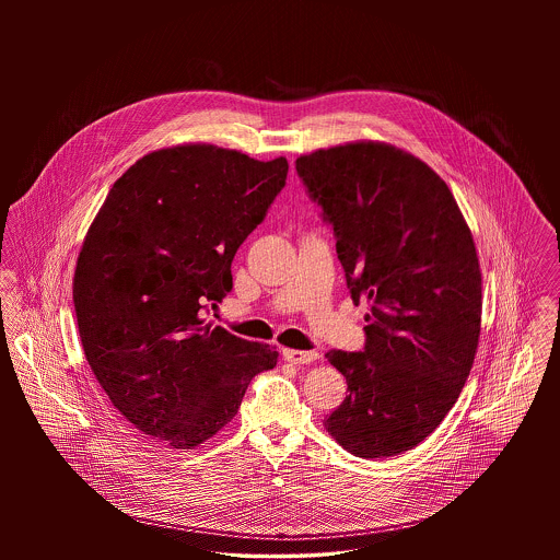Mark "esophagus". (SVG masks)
<instances>
[{"label":"esophagus","mask_w":560,"mask_h":560,"mask_svg":"<svg viewBox=\"0 0 560 560\" xmlns=\"http://www.w3.org/2000/svg\"><path fill=\"white\" fill-rule=\"evenodd\" d=\"M319 357L315 350H295V348H283V359L292 365H308Z\"/></svg>","instance_id":"esophagus-1"}]
</instances>
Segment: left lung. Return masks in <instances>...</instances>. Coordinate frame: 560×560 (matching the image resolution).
<instances>
[{
    "mask_svg": "<svg viewBox=\"0 0 560 560\" xmlns=\"http://www.w3.org/2000/svg\"><path fill=\"white\" fill-rule=\"evenodd\" d=\"M334 226L350 298H368L363 352L329 350L348 397L325 430L357 457L413 450L459 397L479 347V256L445 180L388 142L295 160Z\"/></svg>",
    "mask_w": 560,
    "mask_h": 560,
    "instance_id": "8db88e82",
    "label": "left lung"
}]
</instances>
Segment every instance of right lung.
<instances>
[{"instance_id": "add662e5", "label": "right lung", "mask_w": 560, "mask_h": 560, "mask_svg": "<svg viewBox=\"0 0 560 560\" xmlns=\"http://www.w3.org/2000/svg\"><path fill=\"white\" fill-rule=\"evenodd\" d=\"M288 160L188 142L153 151L108 190L81 245L73 304L113 407L170 450L226 427L279 352L206 323L233 290L241 243L285 187Z\"/></svg>"}]
</instances>
